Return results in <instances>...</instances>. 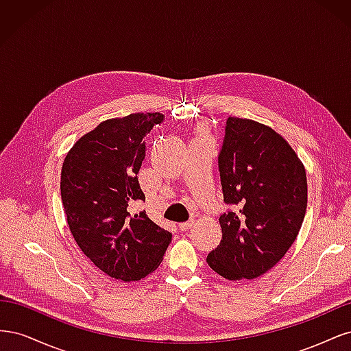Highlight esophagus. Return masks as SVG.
Instances as JSON below:
<instances>
[{"label":"esophagus","mask_w":351,"mask_h":351,"mask_svg":"<svg viewBox=\"0 0 351 351\" xmlns=\"http://www.w3.org/2000/svg\"><path fill=\"white\" fill-rule=\"evenodd\" d=\"M195 224V219H189L186 222H182V224H178V228L182 231H187L189 228H192Z\"/></svg>","instance_id":"obj_1"}]
</instances>
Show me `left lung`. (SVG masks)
<instances>
[{"mask_svg": "<svg viewBox=\"0 0 351 351\" xmlns=\"http://www.w3.org/2000/svg\"><path fill=\"white\" fill-rule=\"evenodd\" d=\"M226 204L222 240L206 262L230 281L253 280L274 268L302 228L307 208L306 169L284 137L249 119L228 117L218 158Z\"/></svg>", "mask_w": 351, "mask_h": 351, "instance_id": "left-lung-1", "label": "left lung"}]
</instances>
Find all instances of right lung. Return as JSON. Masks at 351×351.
Segmentation results:
<instances>
[{
  "label": "right lung",
  "mask_w": 351,
  "mask_h": 351,
  "mask_svg": "<svg viewBox=\"0 0 351 351\" xmlns=\"http://www.w3.org/2000/svg\"><path fill=\"white\" fill-rule=\"evenodd\" d=\"M164 119L137 112L110 119L83 134L61 168V199L67 224L80 250L108 277L137 281L162 262L171 232L145 212L130 215L134 200H145L139 173L143 137Z\"/></svg>",
  "instance_id": "obj_1"
}]
</instances>
